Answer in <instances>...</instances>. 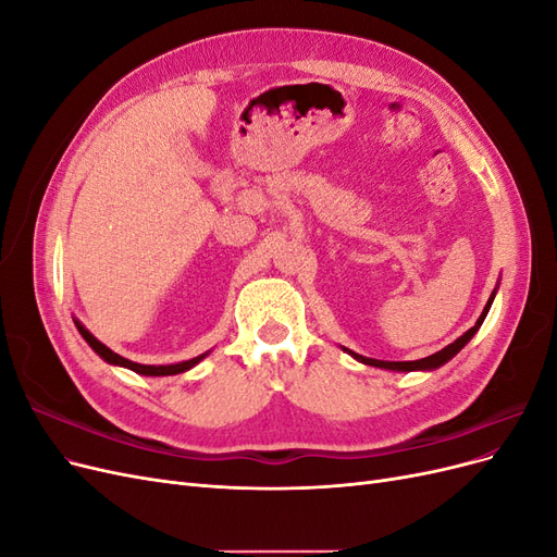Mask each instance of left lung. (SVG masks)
Here are the masks:
<instances>
[{
    "mask_svg": "<svg viewBox=\"0 0 557 557\" xmlns=\"http://www.w3.org/2000/svg\"><path fill=\"white\" fill-rule=\"evenodd\" d=\"M497 288H499V283H497ZM497 288L493 290V295H491V299H487V305H485V309H483V313L479 315V320H476V325L474 327H469L462 336H458V339H455L453 344H448L446 348H442V350H436V352H432V356H428V358H423V360H411V362H391V360H374V358H364V356H358V352H352V350H348V348H344L350 358H356L358 362H362V364H369V367H379V369H387V372H432V369H440L442 364H446L448 360H453L455 356H458V352L471 342V336H474L476 332H479V327L483 325V320H485V315H487V311H491V307H493V299H495V295H497Z\"/></svg>",
    "mask_w": 557,
    "mask_h": 557,
    "instance_id": "left-lung-1",
    "label": "left lung"
}]
</instances>
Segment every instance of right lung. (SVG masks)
I'll use <instances>...</instances> for the list:
<instances>
[{
  "mask_svg": "<svg viewBox=\"0 0 557 557\" xmlns=\"http://www.w3.org/2000/svg\"><path fill=\"white\" fill-rule=\"evenodd\" d=\"M74 323H76V330L81 332L83 339L88 342V346H90L104 362H109V364H113V367L132 369V372H137V374H141V376H174V374H183V372H188V369H193L195 364H199L201 360H205V358L209 356V350H207V352H201V356H197V358H193V360H183V362H174V364H139V362H132V360H127V358H123V356H117V352H113L109 346H104L102 342L97 339V336H92V334L86 330V325H83L81 320L74 318Z\"/></svg>",
  "mask_w": 557,
  "mask_h": 557,
  "instance_id": "1",
  "label": "right lung"
}]
</instances>
